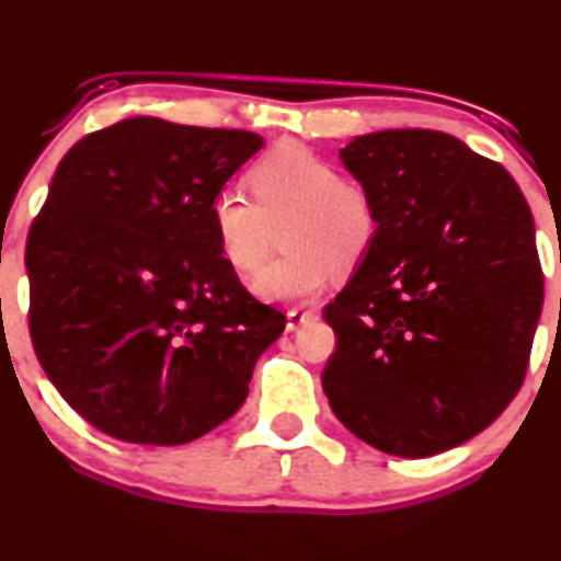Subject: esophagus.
<instances>
[{
  "mask_svg": "<svg viewBox=\"0 0 561 561\" xmlns=\"http://www.w3.org/2000/svg\"><path fill=\"white\" fill-rule=\"evenodd\" d=\"M316 319V310L313 308H306V306H295L287 310V332H295V329H300L302 323L313 321Z\"/></svg>",
  "mask_w": 561,
  "mask_h": 561,
  "instance_id": "esophagus-1",
  "label": "esophagus"
}]
</instances>
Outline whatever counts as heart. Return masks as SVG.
Returning a JSON list of instances; mask_svg holds the SVG:
<instances>
[{"label": "heart", "instance_id": "b5f03b06", "mask_svg": "<svg viewBox=\"0 0 561 561\" xmlns=\"http://www.w3.org/2000/svg\"><path fill=\"white\" fill-rule=\"evenodd\" d=\"M253 201L234 191L214 195L208 221L216 251L232 272L253 274L272 227H282L287 255L255 276L266 300L313 298L340 266L363 261L379 238V206L360 182L300 144H279L245 174Z\"/></svg>", "mask_w": 561, "mask_h": 561}]
</instances>
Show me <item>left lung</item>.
Instances as JSON below:
<instances>
[{
    "mask_svg": "<svg viewBox=\"0 0 561 561\" xmlns=\"http://www.w3.org/2000/svg\"><path fill=\"white\" fill-rule=\"evenodd\" d=\"M342 161L379 206V238L323 319L334 415L370 447L431 457L515 400L543 306L528 201L499 161L438 130L355 138Z\"/></svg>",
    "mask_w": 561,
    "mask_h": 561,
    "instance_id": "obj_1",
    "label": "left lung"
}]
</instances>
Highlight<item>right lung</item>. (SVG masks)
<instances>
[{
    "label": "right lung",
    "mask_w": 561,
    "mask_h": 561,
    "mask_svg": "<svg viewBox=\"0 0 561 561\" xmlns=\"http://www.w3.org/2000/svg\"><path fill=\"white\" fill-rule=\"evenodd\" d=\"M261 146L248 130L130 117L59 161L25 242L31 342L62 400L106 436L172 447L208 434L285 332L208 221Z\"/></svg>",
    "instance_id": "add662e5"
}]
</instances>
